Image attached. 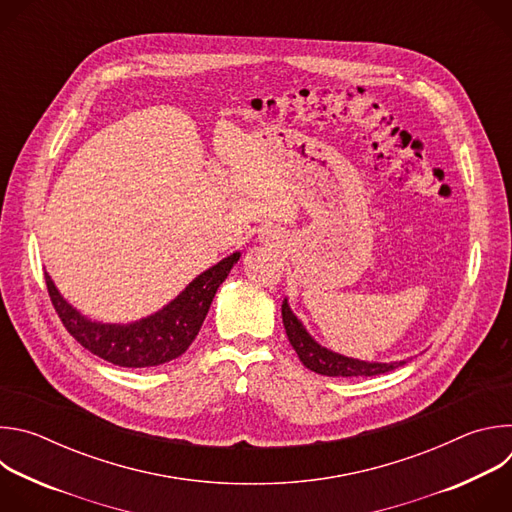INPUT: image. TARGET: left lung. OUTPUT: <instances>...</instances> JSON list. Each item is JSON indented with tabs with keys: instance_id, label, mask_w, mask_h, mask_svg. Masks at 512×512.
I'll list each match as a JSON object with an SVG mask.
<instances>
[{
	"instance_id": "8db88e82",
	"label": "left lung",
	"mask_w": 512,
	"mask_h": 512,
	"mask_svg": "<svg viewBox=\"0 0 512 512\" xmlns=\"http://www.w3.org/2000/svg\"><path fill=\"white\" fill-rule=\"evenodd\" d=\"M281 318H283V326H285V334L289 338V344L294 346V350L298 352L300 360L304 362V367H308L310 371L324 375V377H375V375H383L389 373L401 364H405V360H395V362H369V360H358V358H350L338 352H332L324 346H320L310 332L304 328V324L298 320V316L291 312L287 300H283L281 304Z\"/></svg>"
}]
</instances>
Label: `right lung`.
<instances>
[{"label":"right lung","instance_id":"right-lung-1","mask_svg":"<svg viewBox=\"0 0 512 512\" xmlns=\"http://www.w3.org/2000/svg\"><path fill=\"white\" fill-rule=\"evenodd\" d=\"M241 253H233L194 277L184 291L160 312L131 324H103L72 308L56 289L48 273L46 287L58 318L81 346L119 367H158L182 356L194 342L216 289L227 279Z\"/></svg>","mask_w":512,"mask_h":512}]
</instances>
